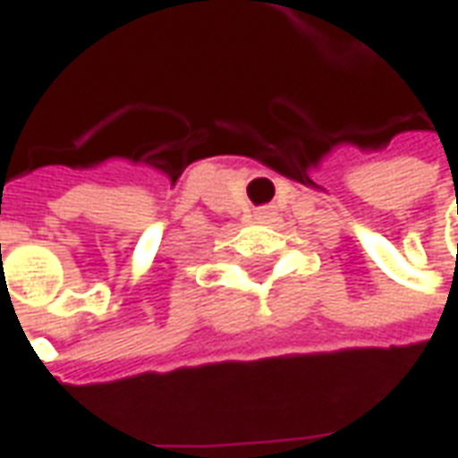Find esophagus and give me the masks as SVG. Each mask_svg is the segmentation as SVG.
Listing matches in <instances>:
<instances>
[{
    "label": "esophagus",
    "mask_w": 458,
    "mask_h": 458,
    "mask_svg": "<svg viewBox=\"0 0 458 458\" xmlns=\"http://www.w3.org/2000/svg\"><path fill=\"white\" fill-rule=\"evenodd\" d=\"M255 218L258 220L272 218V208H255Z\"/></svg>",
    "instance_id": "34e87169"
}]
</instances>
